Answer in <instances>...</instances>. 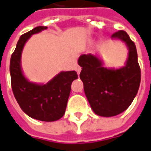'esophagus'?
<instances>
[{"label": "esophagus", "instance_id": "obj_1", "mask_svg": "<svg viewBox=\"0 0 151 151\" xmlns=\"http://www.w3.org/2000/svg\"><path fill=\"white\" fill-rule=\"evenodd\" d=\"M76 71H77L78 74L79 75V74H80V72H81V68L79 67V66H77V67H76Z\"/></svg>", "mask_w": 151, "mask_h": 151}]
</instances>
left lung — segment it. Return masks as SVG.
<instances>
[{
    "label": "left lung",
    "mask_w": 151,
    "mask_h": 151,
    "mask_svg": "<svg viewBox=\"0 0 151 151\" xmlns=\"http://www.w3.org/2000/svg\"><path fill=\"white\" fill-rule=\"evenodd\" d=\"M126 46L128 58L124 66L114 68L104 67L97 54H82L78 63L82 67L80 79L93 111L102 117L115 116L126 110L137 94L140 83V68L137 50L124 31L111 36Z\"/></svg>",
    "instance_id": "8db88e82"
}]
</instances>
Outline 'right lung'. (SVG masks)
I'll list each match as a JSON object with an SVG mask.
<instances>
[{
  "instance_id": "right-lung-1",
  "label": "right lung",
  "mask_w": 151,
  "mask_h": 151,
  "mask_svg": "<svg viewBox=\"0 0 151 151\" xmlns=\"http://www.w3.org/2000/svg\"><path fill=\"white\" fill-rule=\"evenodd\" d=\"M47 28L37 27L21 36L11 58L10 74L14 96L22 111L35 119L52 122L64 115L71 84L78 74L75 71H62L46 84L30 82L24 75L22 68L24 46L32 35Z\"/></svg>"
}]
</instances>
